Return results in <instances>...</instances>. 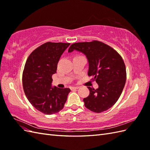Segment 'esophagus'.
I'll return each instance as SVG.
<instances>
[{
    "instance_id": "esophagus-1",
    "label": "esophagus",
    "mask_w": 150,
    "mask_h": 150,
    "mask_svg": "<svg viewBox=\"0 0 150 150\" xmlns=\"http://www.w3.org/2000/svg\"><path fill=\"white\" fill-rule=\"evenodd\" d=\"M79 88V87H71L70 89L71 90H75V89H78Z\"/></svg>"
}]
</instances>
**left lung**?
Segmentation results:
<instances>
[{"mask_svg":"<svg viewBox=\"0 0 150 150\" xmlns=\"http://www.w3.org/2000/svg\"><path fill=\"white\" fill-rule=\"evenodd\" d=\"M76 50L84 54L88 61V75L98 84L88 87L89 95L83 98L85 107L100 113L112 107L119 99L127 79L122 57L112 48L98 41L72 44L68 52Z\"/></svg>","mask_w":150,"mask_h":150,"instance_id":"1","label":"left lung"}]
</instances>
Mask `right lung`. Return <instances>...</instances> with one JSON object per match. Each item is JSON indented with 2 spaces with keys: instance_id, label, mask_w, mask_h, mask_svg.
I'll return each mask as SVG.
<instances>
[{
  "instance_id": "add662e5",
  "label": "right lung",
  "mask_w": 150,
  "mask_h": 150,
  "mask_svg": "<svg viewBox=\"0 0 150 150\" xmlns=\"http://www.w3.org/2000/svg\"><path fill=\"white\" fill-rule=\"evenodd\" d=\"M69 45L47 42L34 50L26 61L22 76L24 92L33 106L45 114L57 113L63 109L71 91L52 85L59 59Z\"/></svg>"
}]
</instances>
